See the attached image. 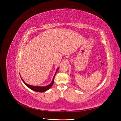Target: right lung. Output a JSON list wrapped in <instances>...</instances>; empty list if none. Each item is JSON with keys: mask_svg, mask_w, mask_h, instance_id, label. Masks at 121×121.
Here are the masks:
<instances>
[{"mask_svg": "<svg viewBox=\"0 0 121 121\" xmlns=\"http://www.w3.org/2000/svg\"><path fill=\"white\" fill-rule=\"evenodd\" d=\"M58 69V68L56 69V72H57ZM56 74H55V75H54V77H53V78L52 82L51 83L49 84V85H47V86H44V87L34 86L30 85H29V84H27V83H26L24 81V80L22 79V78L21 77V78L22 80V81H23V82L24 83V84H25V85H26L28 87H29V88L31 89V90H34V91H36V92H44V91H46V90H48L49 88H50L52 87V86L53 84V83H54V77H55V76H56Z\"/></svg>", "mask_w": 121, "mask_h": 121, "instance_id": "obj_1", "label": "right lung"}]
</instances>
